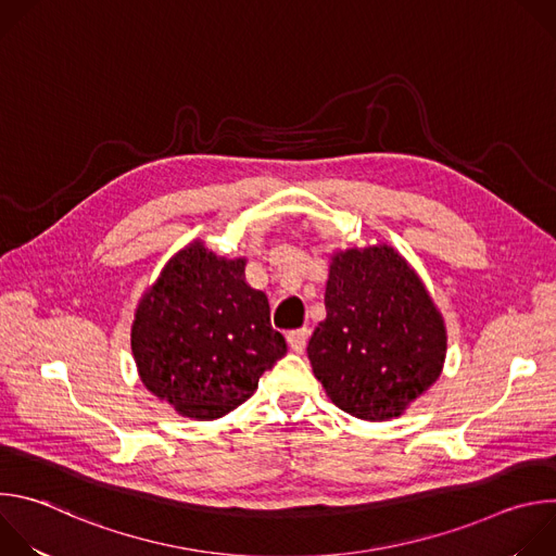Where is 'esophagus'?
Returning a JSON list of instances; mask_svg holds the SVG:
<instances>
[{
  "label": "esophagus",
  "mask_w": 556,
  "mask_h": 556,
  "mask_svg": "<svg viewBox=\"0 0 556 556\" xmlns=\"http://www.w3.org/2000/svg\"><path fill=\"white\" fill-rule=\"evenodd\" d=\"M307 337H309V330H307V328H299V330H292V332H288V345L292 348V352L301 354V352L305 350Z\"/></svg>",
  "instance_id": "obj_1"
}]
</instances>
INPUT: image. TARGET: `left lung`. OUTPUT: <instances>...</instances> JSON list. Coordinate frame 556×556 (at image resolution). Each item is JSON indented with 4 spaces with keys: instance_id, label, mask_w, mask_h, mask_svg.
Returning <instances> with one entry per match:
<instances>
[{
    "instance_id": "obj_1",
    "label": "left lung",
    "mask_w": 556,
    "mask_h": 556,
    "mask_svg": "<svg viewBox=\"0 0 556 556\" xmlns=\"http://www.w3.org/2000/svg\"><path fill=\"white\" fill-rule=\"evenodd\" d=\"M326 309L307 358L345 414L371 422L395 418L438 380L446 354L442 316L393 249L339 253Z\"/></svg>"
}]
</instances>
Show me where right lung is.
Here are the masks:
<instances>
[{"instance_id": "right-lung-1", "label": "right lung", "mask_w": 556, "mask_h": 556, "mask_svg": "<svg viewBox=\"0 0 556 556\" xmlns=\"http://www.w3.org/2000/svg\"><path fill=\"white\" fill-rule=\"evenodd\" d=\"M244 266L195 242L165 266L136 309L131 350L140 378L182 416L215 420L240 407L288 352L270 326L266 294L244 281Z\"/></svg>"}]
</instances>
